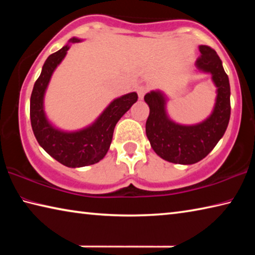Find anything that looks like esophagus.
Here are the masks:
<instances>
[{
    "label": "esophagus",
    "instance_id": "obj_1",
    "mask_svg": "<svg viewBox=\"0 0 255 255\" xmlns=\"http://www.w3.org/2000/svg\"><path fill=\"white\" fill-rule=\"evenodd\" d=\"M147 92V88L146 86H139V88L137 89V93H138V98L140 99V100H143L144 96Z\"/></svg>",
    "mask_w": 255,
    "mask_h": 255
}]
</instances>
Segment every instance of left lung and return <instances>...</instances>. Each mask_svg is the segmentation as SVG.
<instances>
[{
	"instance_id": "8db88e82",
	"label": "left lung",
	"mask_w": 255,
	"mask_h": 255,
	"mask_svg": "<svg viewBox=\"0 0 255 255\" xmlns=\"http://www.w3.org/2000/svg\"><path fill=\"white\" fill-rule=\"evenodd\" d=\"M197 71L211 75L216 99L211 114L195 125L175 123L167 114V97L161 90L145 94L149 107L146 136L159 157L175 164H195L208 155L225 133L231 117V86L217 53L208 46H199Z\"/></svg>"
}]
</instances>
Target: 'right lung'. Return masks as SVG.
<instances>
[{
  "instance_id": "add662e5",
  "label": "right lung",
  "mask_w": 255,
  "mask_h": 255,
  "mask_svg": "<svg viewBox=\"0 0 255 255\" xmlns=\"http://www.w3.org/2000/svg\"><path fill=\"white\" fill-rule=\"evenodd\" d=\"M82 40L71 38L67 45L46 59L30 98V120L37 141L56 161L74 169L92 165L106 156L116 125L138 99L136 92L114 99L91 125L79 130H63L50 122L45 112L47 88L55 70L65 58L70 44Z\"/></svg>"
}]
</instances>
